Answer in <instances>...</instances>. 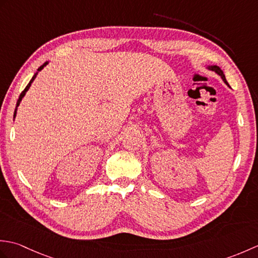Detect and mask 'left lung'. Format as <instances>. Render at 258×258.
<instances>
[{"instance_id":"left-lung-1","label":"left lung","mask_w":258,"mask_h":258,"mask_svg":"<svg viewBox=\"0 0 258 258\" xmlns=\"http://www.w3.org/2000/svg\"><path fill=\"white\" fill-rule=\"evenodd\" d=\"M208 70H212V71H214V72H215V73H217L218 75H220L221 76V78H222V80L224 81V82H225V83L228 85V83H227V81H226V79H225V75H224V73H223V71L221 70V68L220 67H217V65H212V67H208L207 68ZM229 86V85H228Z\"/></svg>"}]
</instances>
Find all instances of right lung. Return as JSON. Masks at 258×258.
<instances>
[{
	"label": "right lung",
	"instance_id": "add662e5",
	"mask_svg": "<svg viewBox=\"0 0 258 258\" xmlns=\"http://www.w3.org/2000/svg\"><path fill=\"white\" fill-rule=\"evenodd\" d=\"M47 63H48V62H45L44 64H43V65H41V67L37 69V72H36V73H35L34 75H33V78H32V80L30 81V83L26 85V87H25V89H24V91H23V92H22V93H21V94H20V97H19V100H18V102H16V107H15V111H14V117L16 116V109H18V106L20 105V103H21V101H22V98H23V97H24V95H25V93H26L27 91H29V89H30V86H31V84L33 83V81H34V80H35V78H36V75H37V73H38V72H40V71H41V70H42L43 68H44V67H46V64H47Z\"/></svg>",
	"mask_w": 258,
	"mask_h": 258
}]
</instances>
